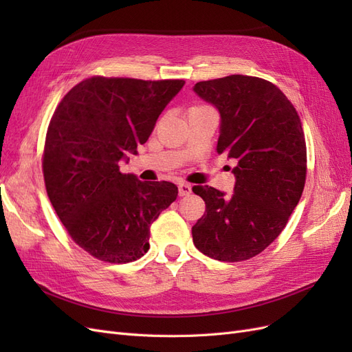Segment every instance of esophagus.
Wrapping results in <instances>:
<instances>
[{
	"instance_id": "esophagus-1",
	"label": "esophagus",
	"mask_w": 352,
	"mask_h": 352,
	"mask_svg": "<svg viewBox=\"0 0 352 352\" xmlns=\"http://www.w3.org/2000/svg\"><path fill=\"white\" fill-rule=\"evenodd\" d=\"M177 188H179V195L180 197H185V195H189L190 192H192V188H190L189 184H185V182L179 184Z\"/></svg>"
}]
</instances>
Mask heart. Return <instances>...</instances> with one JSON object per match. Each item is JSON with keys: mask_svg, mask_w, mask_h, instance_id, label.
Returning <instances> with one entry per match:
<instances>
[{"mask_svg": "<svg viewBox=\"0 0 352 352\" xmlns=\"http://www.w3.org/2000/svg\"><path fill=\"white\" fill-rule=\"evenodd\" d=\"M207 107V105H197V107H192V109H204Z\"/></svg>", "mask_w": 352, "mask_h": 352, "instance_id": "heart-1", "label": "heart"}]
</instances>
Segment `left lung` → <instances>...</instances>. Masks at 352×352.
<instances>
[{"mask_svg": "<svg viewBox=\"0 0 352 352\" xmlns=\"http://www.w3.org/2000/svg\"><path fill=\"white\" fill-rule=\"evenodd\" d=\"M194 91L220 113L217 153L236 163L235 192L197 185L206 212L192 226L194 245L219 261L255 257L280 235L300 201L307 146L292 102L272 82L243 74L198 82Z\"/></svg>", "mask_w": 352, "mask_h": 352, "instance_id": "obj_1", "label": "left lung"}]
</instances>
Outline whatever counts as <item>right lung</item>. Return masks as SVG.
<instances>
[{"label":"right lung","mask_w":352,"mask_h":352,"mask_svg":"<svg viewBox=\"0 0 352 352\" xmlns=\"http://www.w3.org/2000/svg\"><path fill=\"white\" fill-rule=\"evenodd\" d=\"M185 80L92 76L73 87L48 124L42 173L70 238L105 263L150 250V228L177 197L172 182H141L119 163L150 138Z\"/></svg>","instance_id":"1"}]
</instances>
